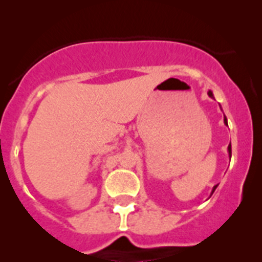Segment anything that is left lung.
<instances>
[{
	"mask_svg": "<svg viewBox=\"0 0 262 262\" xmlns=\"http://www.w3.org/2000/svg\"><path fill=\"white\" fill-rule=\"evenodd\" d=\"M209 96H210V97H214V96H212L211 92H209ZM224 123L227 124V119H226V117H224ZM228 154H230V156H231V154H232V152H231V144L228 145ZM215 189H216V186H214V190H215ZM214 190H212V193H214Z\"/></svg>",
	"mask_w": 262,
	"mask_h": 262,
	"instance_id": "left-lung-1",
	"label": "left lung"
}]
</instances>
